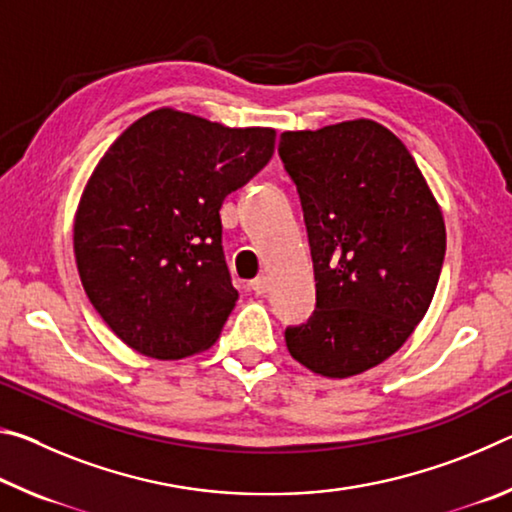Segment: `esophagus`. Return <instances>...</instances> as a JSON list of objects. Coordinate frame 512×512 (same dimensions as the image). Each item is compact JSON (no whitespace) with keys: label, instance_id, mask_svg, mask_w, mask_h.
Returning a JSON list of instances; mask_svg holds the SVG:
<instances>
[{"label":"esophagus","instance_id":"obj_1","mask_svg":"<svg viewBox=\"0 0 512 512\" xmlns=\"http://www.w3.org/2000/svg\"><path fill=\"white\" fill-rule=\"evenodd\" d=\"M250 289H253L257 296H264V293L271 289V280L266 275H257L253 282H250Z\"/></svg>","mask_w":512,"mask_h":512}]
</instances>
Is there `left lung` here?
<instances>
[{
	"mask_svg": "<svg viewBox=\"0 0 512 512\" xmlns=\"http://www.w3.org/2000/svg\"><path fill=\"white\" fill-rule=\"evenodd\" d=\"M298 189L316 309L287 327L291 357L323 377L386 361L431 305L445 221L409 149L377 121L287 131L277 146Z\"/></svg>",
	"mask_w": 512,
	"mask_h": 512,
	"instance_id": "8db88e82",
	"label": "left lung"
}]
</instances>
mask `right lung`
Listing matches in <instances>:
<instances>
[{
	"label": "right lung",
	"instance_id": "obj_1",
	"mask_svg": "<svg viewBox=\"0 0 512 512\" xmlns=\"http://www.w3.org/2000/svg\"><path fill=\"white\" fill-rule=\"evenodd\" d=\"M273 151V128H228L173 108L112 142L76 210L74 255L94 309L128 348L171 361L219 339L239 298L219 210Z\"/></svg>",
	"mask_w": 512,
	"mask_h": 512
}]
</instances>
